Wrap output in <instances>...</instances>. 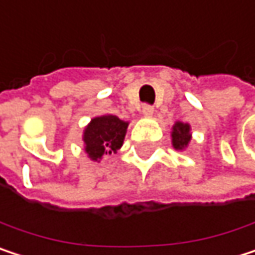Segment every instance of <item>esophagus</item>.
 I'll return each mask as SVG.
<instances>
[{
	"label": "esophagus",
	"mask_w": 255,
	"mask_h": 255,
	"mask_svg": "<svg viewBox=\"0 0 255 255\" xmlns=\"http://www.w3.org/2000/svg\"><path fill=\"white\" fill-rule=\"evenodd\" d=\"M141 115L146 117V118H150L153 115V108L149 106V105H143L141 106Z\"/></svg>",
	"instance_id": "obj_1"
}]
</instances>
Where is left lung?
Masks as SVG:
<instances>
[{
  "label": "left lung",
  "instance_id": "obj_1",
  "mask_svg": "<svg viewBox=\"0 0 255 255\" xmlns=\"http://www.w3.org/2000/svg\"><path fill=\"white\" fill-rule=\"evenodd\" d=\"M190 129H192L190 124L181 123V121H177L171 127V144L176 150L183 152L184 149H187V146L192 140V131Z\"/></svg>",
  "mask_w": 255,
  "mask_h": 255
}]
</instances>
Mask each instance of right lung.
Instances as JSON below:
<instances>
[{"instance_id": "1", "label": "right lung", "mask_w": 255, "mask_h": 255, "mask_svg": "<svg viewBox=\"0 0 255 255\" xmlns=\"http://www.w3.org/2000/svg\"><path fill=\"white\" fill-rule=\"evenodd\" d=\"M128 124V121L111 114L93 118L82 132L87 156L94 162H100L105 155L117 153L123 147Z\"/></svg>"}]
</instances>
